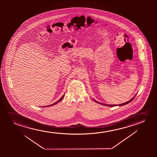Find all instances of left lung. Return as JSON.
<instances>
[{"label":"left lung","instance_id":"1","mask_svg":"<svg viewBox=\"0 0 157 157\" xmlns=\"http://www.w3.org/2000/svg\"><path fill=\"white\" fill-rule=\"evenodd\" d=\"M136 95L135 96V97H133V98H132V99H131L130 100L127 101V102H125V103H122V104H120V105H106V104H103V103H101V102H98V101H96V100H94V99H93V100H94V101H95L96 102H97L98 103H99V104H100V105H107V106H109V107H115V106H117V105H118V106H121V105H127V104L129 103V102H130L131 101H132V100H133V99H134V98H135Z\"/></svg>","mask_w":157,"mask_h":157}]
</instances>
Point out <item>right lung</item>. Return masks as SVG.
<instances>
[{"label":"right lung","instance_id":"obj_1","mask_svg":"<svg viewBox=\"0 0 157 157\" xmlns=\"http://www.w3.org/2000/svg\"><path fill=\"white\" fill-rule=\"evenodd\" d=\"M64 94L63 95V97H62V98H60V99H59V100H58V101H57V102H56L55 103H53V104H52V105H50L44 106L43 107H49V106H52V105H56V104H57V103H58L59 102H60V101H61V100H62L63 99V98H64Z\"/></svg>","mask_w":157,"mask_h":157}]
</instances>
